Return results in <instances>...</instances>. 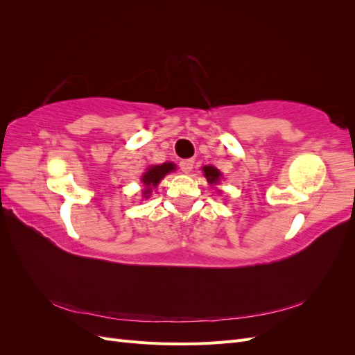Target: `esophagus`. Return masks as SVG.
Masks as SVG:
<instances>
[{
  "label": "esophagus",
  "instance_id": "obj_1",
  "mask_svg": "<svg viewBox=\"0 0 355 355\" xmlns=\"http://www.w3.org/2000/svg\"><path fill=\"white\" fill-rule=\"evenodd\" d=\"M179 167L180 170L184 171V173H189V171L192 170V167H194V159L189 158V159H182L179 163Z\"/></svg>",
  "mask_w": 355,
  "mask_h": 355
}]
</instances>
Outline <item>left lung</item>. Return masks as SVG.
I'll list each match as a JSON object with an SVG mask.
<instances>
[{"instance_id":"8db88e82","label":"left lung","mask_w":355,"mask_h":355,"mask_svg":"<svg viewBox=\"0 0 355 355\" xmlns=\"http://www.w3.org/2000/svg\"><path fill=\"white\" fill-rule=\"evenodd\" d=\"M204 176L207 178V182L210 185H216L219 179H220V171L218 168H214L213 166H206L202 168Z\"/></svg>"}]
</instances>
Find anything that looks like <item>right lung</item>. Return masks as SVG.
<instances>
[{"label": "right lung", "instance_id": "1", "mask_svg": "<svg viewBox=\"0 0 355 355\" xmlns=\"http://www.w3.org/2000/svg\"><path fill=\"white\" fill-rule=\"evenodd\" d=\"M171 170H175V164H171V163H164V164L153 166L148 168L146 173H144V176H142V182L145 185V191H144L145 198L149 197V194H151V189L155 188L159 184V180L163 179L167 173H170Z\"/></svg>", "mask_w": 355, "mask_h": 355}]
</instances>
